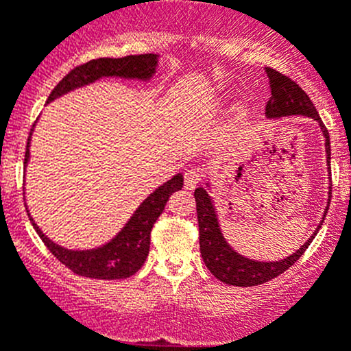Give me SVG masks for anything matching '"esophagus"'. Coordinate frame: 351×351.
Wrapping results in <instances>:
<instances>
[{
  "mask_svg": "<svg viewBox=\"0 0 351 351\" xmlns=\"http://www.w3.org/2000/svg\"><path fill=\"white\" fill-rule=\"evenodd\" d=\"M199 180H202V173H199L198 169H186V173H184V188H186V190H193L196 184L199 183Z\"/></svg>",
  "mask_w": 351,
  "mask_h": 351,
  "instance_id": "esophagus-1",
  "label": "esophagus"
}]
</instances>
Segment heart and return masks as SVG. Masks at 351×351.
Instances as JSON below:
<instances>
[{"label": "heart", "mask_w": 351, "mask_h": 351, "mask_svg": "<svg viewBox=\"0 0 351 351\" xmlns=\"http://www.w3.org/2000/svg\"><path fill=\"white\" fill-rule=\"evenodd\" d=\"M245 106L243 105H234L233 111H232V119L233 121H238L240 118L245 117Z\"/></svg>", "instance_id": "heart-1"}]
</instances>
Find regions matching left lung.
<instances>
[{
	"label": "left lung",
	"mask_w": 351,
	"mask_h": 351,
	"mask_svg": "<svg viewBox=\"0 0 351 351\" xmlns=\"http://www.w3.org/2000/svg\"><path fill=\"white\" fill-rule=\"evenodd\" d=\"M265 71H267L269 90H271V96H269L267 105V118L276 119L283 117H298L300 114V117H308L317 121L323 133V138H325L326 167H328V178H332V171H330L332 169L330 168V155L332 153H330L328 130L323 125L317 108L313 106V103L308 98L305 91L295 82H291L288 76L271 68H265ZM205 184L206 188L199 186L195 190L196 213H198L199 226V252H202V258L205 261L206 268L217 276L219 282L233 285V287H255V285L269 282V280L276 278L283 271H287L305 253V250L313 241V238L317 237L318 230L322 228V223L325 221L330 199H332V183H330L325 213H323L322 221L318 223L313 234L295 253H291L287 258L275 261H260L241 255L226 241L225 234L221 232V226H219L217 206H215L213 198L210 195L211 183L206 182Z\"/></svg>",
	"instance_id": "left-lung-1"
}]
</instances>
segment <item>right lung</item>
I'll list each match as a JSON object with an SVG mask.
<instances>
[{
	"label": "right lung",
	"instance_id": "right-lung-1",
	"mask_svg": "<svg viewBox=\"0 0 351 351\" xmlns=\"http://www.w3.org/2000/svg\"><path fill=\"white\" fill-rule=\"evenodd\" d=\"M160 55H133L125 58H98L88 63L76 66L68 73L60 83L56 84L55 90L46 99V105L55 101L56 98L68 95L69 91H75L78 88L93 84L101 78H121V80H138V82L148 83L155 76ZM34 128V126H33ZM32 133L28 138V146H26L25 156V169L29 161V145H32ZM183 188V173H176L171 180L152 191L140 206L133 211L128 221L125 223L119 232L106 241L105 245L95 246L88 250H69L66 246H61L49 240L46 234L41 232L40 226L34 223L32 215L28 211L29 221L33 228L40 234L43 243L48 246L49 252L55 255L64 267H68L73 273L88 278L98 280H121L134 275L141 267H143L146 256L149 253V233H152L153 225L163 213L165 205H167L169 195ZM26 199V198H25Z\"/></svg>",
	"mask_w": 351,
	"mask_h": 351
}]
</instances>
